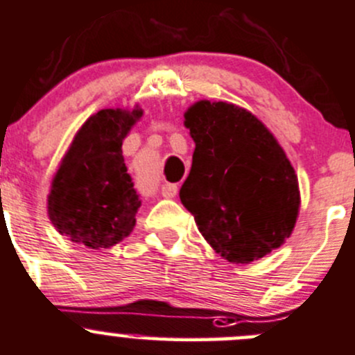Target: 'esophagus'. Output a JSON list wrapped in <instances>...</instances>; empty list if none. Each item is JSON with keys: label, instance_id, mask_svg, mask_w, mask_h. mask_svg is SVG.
<instances>
[{"label": "esophagus", "instance_id": "34e87169", "mask_svg": "<svg viewBox=\"0 0 355 355\" xmlns=\"http://www.w3.org/2000/svg\"><path fill=\"white\" fill-rule=\"evenodd\" d=\"M160 195L164 198H174L178 195V184H173V182H166V184L160 186Z\"/></svg>", "mask_w": 355, "mask_h": 355}]
</instances>
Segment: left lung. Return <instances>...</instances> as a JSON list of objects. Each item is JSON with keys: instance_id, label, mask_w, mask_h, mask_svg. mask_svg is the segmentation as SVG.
<instances>
[{"instance_id": "8db88e82", "label": "left lung", "mask_w": 355, "mask_h": 355, "mask_svg": "<svg viewBox=\"0 0 355 355\" xmlns=\"http://www.w3.org/2000/svg\"><path fill=\"white\" fill-rule=\"evenodd\" d=\"M195 140L179 198L220 257L251 263L291 236L299 211L294 167L251 112L200 101L184 114Z\"/></svg>"}]
</instances>
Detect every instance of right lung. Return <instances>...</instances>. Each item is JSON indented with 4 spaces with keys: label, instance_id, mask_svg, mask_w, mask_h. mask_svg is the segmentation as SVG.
Segmentation results:
<instances>
[{
    "label": "right lung",
    "instance_id": "add662e5",
    "mask_svg": "<svg viewBox=\"0 0 355 355\" xmlns=\"http://www.w3.org/2000/svg\"><path fill=\"white\" fill-rule=\"evenodd\" d=\"M141 116L102 109L80 128L51 188L47 211L60 234L90 250L130 236L141 200L128 174L121 145Z\"/></svg>",
    "mask_w": 355,
    "mask_h": 355
}]
</instances>
